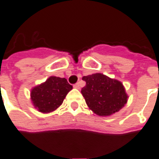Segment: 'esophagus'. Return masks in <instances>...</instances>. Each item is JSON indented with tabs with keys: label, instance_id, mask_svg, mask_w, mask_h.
Masks as SVG:
<instances>
[{
	"label": "esophagus",
	"instance_id": "34e87169",
	"mask_svg": "<svg viewBox=\"0 0 159 159\" xmlns=\"http://www.w3.org/2000/svg\"><path fill=\"white\" fill-rule=\"evenodd\" d=\"M73 88H77V89H79V88H80L79 83H76V84L73 85Z\"/></svg>",
	"mask_w": 159,
	"mask_h": 159
}]
</instances>
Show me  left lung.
I'll return each instance as SVG.
<instances>
[{
    "mask_svg": "<svg viewBox=\"0 0 159 159\" xmlns=\"http://www.w3.org/2000/svg\"><path fill=\"white\" fill-rule=\"evenodd\" d=\"M86 86L82 94L91 110L100 116H109L124 107L128 96L123 84L102 73L82 77Z\"/></svg>",
    "mask_w": 159,
    "mask_h": 159,
    "instance_id": "obj_1",
    "label": "left lung"
}]
</instances>
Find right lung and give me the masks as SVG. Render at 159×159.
Masks as SVG:
<instances>
[{
	"instance_id": "obj_1",
	"label": "right lung",
	"mask_w": 159,
	"mask_h": 159,
	"mask_svg": "<svg viewBox=\"0 0 159 159\" xmlns=\"http://www.w3.org/2000/svg\"><path fill=\"white\" fill-rule=\"evenodd\" d=\"M72 86L66 78L50 77L42 84L31 90V98L34 106L40 112H50L62 103L64 98Z\"/></svg>"
}]
</instances>
